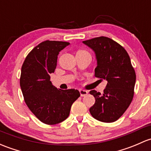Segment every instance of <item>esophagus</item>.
Returning a JSON list of instances; mask_svg holds the SVG:
<instances>
[{"label": "esophagus", "mask_w": 151, "mask_h": 151, "mask_svg": "<svg viewBox=\"0 0 151 151\" xmlns=\"http://www.w3.org/2000/svg\"><path fill=\"white\" fill-rule=\"evenodd\" d=\"M80 95L81 96H87V95L88 94V92L87 91V90H82V89H80Z\"/></svg>", "instance_id": "esophagus-1"}]
</instances>
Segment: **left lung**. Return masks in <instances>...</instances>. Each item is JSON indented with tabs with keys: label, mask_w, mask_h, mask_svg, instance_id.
<instances>
[{
	"label": "left lung",
	"mask_w": 151,
	"mask_h": 151,
	"mask_svg": "<svg viewBox=\"0 0 151 151\" xmlns=\"http://www.w3.org/2000/svg\"><path fill=\"white\" fill-rule=\"evenodd\" d=\"M82 42L96 54L95 76L108 82L103 94L95 90L90 91L96 99L90 114L100 122L116 121L129 107L134 96L136 74L129 55L122 45L109 37H95Z\"/></svg>",
	"instance_id": "obj_1"
}]
</instances>
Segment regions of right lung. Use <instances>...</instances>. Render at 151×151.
Wrapping results in <instances>:
<instances>
[{
    "mask_svg": "<svg viewBox=\"0 0 151 151\" xmlns=\"http://www.w3.org/2000/svg\"><path fill=\"white\" fill-rule=\"evenodd\" d=\"M69 44L44 41L32 50L22 66L20 87L25 103L38 119L46 124L64 121L71 105L80 96L77 90L58 89L50 81V74L56 68L58 53Z\"/></svg>",
    "mask_w": 151,
    "mask_h": 151,
    "instance_id": "obj_1",
    "label": "right lung"
}]
</instances>
